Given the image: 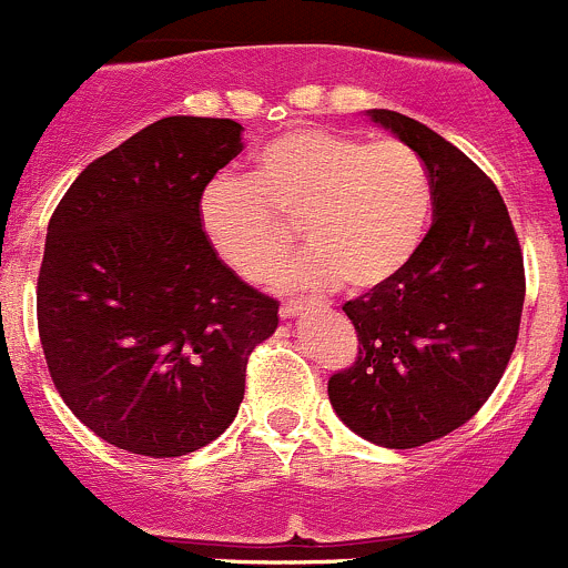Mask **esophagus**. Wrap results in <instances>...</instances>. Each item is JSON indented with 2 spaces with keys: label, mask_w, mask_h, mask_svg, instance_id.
Listing matches in <instances>:
<instances>
[{
  "label": "esophagus",
  "mask_w": 568,
  "mask_h": 568,
  "mask_svg": "<svg viewBox=\"0 0 568 568\" xmlns=\"http://www.w3.org/2000/svg\"><path fill=\"white\" fill-rule=\"evenodd\" d=\"M297 308H303V301H292V297H290V301L282 303V308H278V312H282V317H292Z\"/></svg>",
  "instance_id": "34e87169"
}]
</instances>
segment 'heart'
<instances>
[{"label":"heart","instance_id":"obj_1","mask_svg":"<svg viewBox=\"0 0 568 568\" xmlns=\"http://www.w3.org/2000/svg\"><path fill=\"white\" fill-rule=\"evenodd\" d=\"M434 206L428 168L408 143L334 129H292L251 162L245 179L206 184L199 221L212 251L245 282H265L295 245L308 251L282 286L367 292L400 276L423 245Z\"/></svg>","mask_w":568,"mask_h":568}]
</instances>
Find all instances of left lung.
I'll list each match as a JSON object with an SVG mask.
<instances>
[{
	"label": "left lung",
	"instance_id": "left-lung-1",
	"mask_svg": "<svg viewBox=\"0 0 568 568\" xmlns=\"http://www.w3.org/2000/svg\"><path fill=\"white\" fill-rule=\"evenodd\" d=\"M373 118L423 156L434 223L400 276L342 306L358 353L328 397L353 434L408 450L462 428L497 389L519 339L525 262L503 195L462 149L403 112Z\"/></svg>",
	"mask_w": 568,
	"mask_h": 568
}]
</instances>
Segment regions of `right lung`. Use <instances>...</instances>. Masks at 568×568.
I'll return each mask as SVG.
<instances>
[{"mask_svg": "<svg viewBox=\"0 0 568 568\" xmlns=\"http://www.w3.org/2000/svg\"><path fill=\"white\" fill-rule=\"evenodd\" d=\"M232 118L171 115L93 160L52 212L38 334L54 389L95 436L149 458L215 442L278 301L212 251L206 184L243 151Z\"/></svg>", "mask_w": 568, "mask_h": 568, "instance_id": "1", "label": "right lung"}]
</instances>
